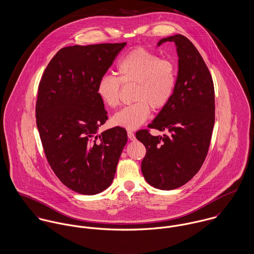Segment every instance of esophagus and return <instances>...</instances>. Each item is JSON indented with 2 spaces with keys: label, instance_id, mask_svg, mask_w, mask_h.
<instances>
[{
  "label": "esophagus",
  "instance_id": "esophagus-1",
  "mask_svg": "<svg viewBox=\"0 0 254 254\" xmlns=\"http://www.w3.org/2000/svg\"><path fill=\"white\" fill-rule=\"evenodd\" d=\"M127 136H128L129 140H135V135H134V133L132 131H127Z\"/></svg>",
  "mask_w": 254,
  "mask_h": 254
}]
</instances>
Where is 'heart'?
<instances>
[{"mask_svg": "<svg viewBox=\"0 0 254 254\" xmlns=\"http://www.w3.org/2000/svg\"><path fill=\"white\" fill-rule=\"evenodd\" d=\"M118 79L103 76L97 84V94L109 108L120 103L121 85H136L134 104L115 114L114 125L134 130L150 116V106L162 109L169 103L176 85V67L171 60L161 59L154 53L137 48L122 57L117 65Z\"/></svg>", "mask_w": 254, "mask_h": 254, "instance_id": "b5f03b06", "label": "heart"}]
</instances>
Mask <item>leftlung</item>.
Here are the masks:
<instances>
[{"instance_id":"8db88e82","label":"left lung","mask_w":254,"mask_h":254,"mask_svg":"<svg viewBox=\"0 0 254 254\" xmlns=\"http://www.w3.org/2000/svg\"><path fill=\"white\" fill-rule=\"evenodd\" d=\"M173 42L178 56L174 92L148 126L169 135L136 132L146 147L141 164L145 180L155 188L173 190L194 177L206 157L215 120L214 86L210 73L196 47L177 34L159 41L158 47Z\"/></svg>"}]
</instances>
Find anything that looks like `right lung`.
<instances>
[{
  "mask_svg": "<svg viewBox=\"0 0 254 254\" xmlns=\"http://www.w3.org/2000/svg\"><path fill=\"white\" fill-rule=\"evenodd\" d=\"M127 43L61 49L39 85L36 119L46 157L69 189L95 195L113 181L127 142L116 127L98 133L108 120L97 84Z\"/></svg>",
  "mask_w": 254,
  "mask_h": 254,
  "instance_id": "obj_1",
  "label": "right lung"
}]
</instances>
